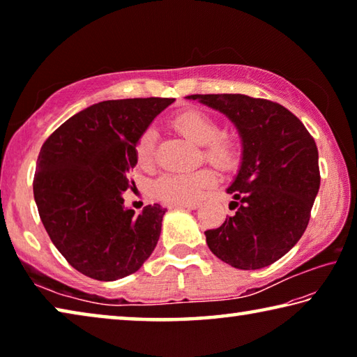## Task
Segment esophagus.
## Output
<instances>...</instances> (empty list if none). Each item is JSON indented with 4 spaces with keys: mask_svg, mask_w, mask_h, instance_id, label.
Returning <instances> with one entry per match:
<instances>
[{
    "mask_svg": "<svg viewBox=\"0 0 357 357\" xmlns=\"http://www.w3.org/2000/svg\"><path fill=\"white\" fill-rule=\"evenodd\" d=\"M178 208H185V209H197L200 208V202H189V203H181V204H176Z\"/></svg>",
    "mask_w": 357,
    "mask_h": 357,
    "instance_id": "esophagus-1",
    "label": "esophagus"
}]
</instances>
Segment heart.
I'll return each instance as SVG.
<instances>
[{
	"label": "heart",
	"instance_id": "heart-1",
	"mask_svg": "<svg viewBox=\"0 0 357 357\" xmlns=\"http://www.w3.org/2000/svg\"><path fill=\"white\" fill-rule=\"evenodd\" d=\"M172 126L193 143L200 144L204 159L220 170H229L239 160V144L231 135L220 132V124L214 116L197 108L179 112L172 118ZM155 134L148 129L137 144V159L143 167L154 162ZM214 183V174L208 168L189 173H172L157 179L155 195L174 204L189 203L202 197L203 190Z\"/></svg>",
	"mask_w": 357,
	"mask_h": 357
}]
</instances>
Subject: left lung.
I'll return each mask as SVG.
<instances>
[{"instance_id": "left-lung-1", "label": "left lung", "mask_w": 357, "mask_h": 357, "mask_svg": "<svg viewBox=\"0 0 357 357\" xmlns=\"http://www.w3.org/2000/svg\"><path fill=\"white\" fill-rule=\"evenodd\" d=\"M231 121L241 138V164L227 193L236 209L208 229L214 255L233 268L261 269L280 259L304 234L319 189L318 149L285 107L244 94H193Z\"/></svg>"}]
</instances>
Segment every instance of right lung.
I'll return each instance as SVG.
<instances>
[{
  "label": "right lung",
  "mask_w": 357,
  "mask_h": 357,
  "mask_svg": "<svg viewBox=\"0 0 357 357\" xmlns=\"http://www.w3.org/2000/svg\"><path fill=\"white\" fill-rule=\"evenodd\" d=\"M174 99L104 100L63 123L42 146L33 183L40 220L78 273L113 282L154 252L165 208L124 206L137 144Z\"/></svg>",
  "instance_id": "1"
}]
</instances>
